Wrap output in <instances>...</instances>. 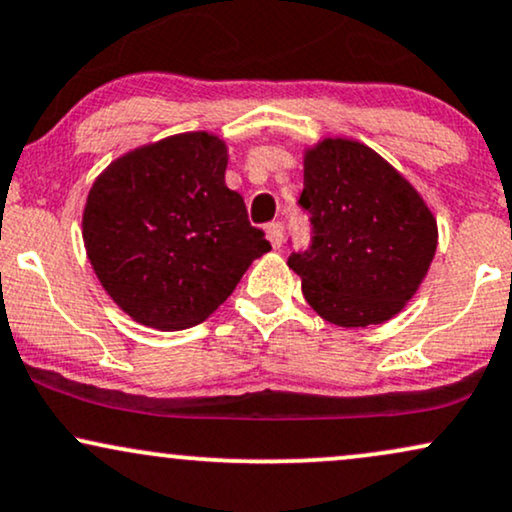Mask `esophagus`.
Segmentation results:
<instances>
[{"mask_svg":"<svg viewBox=\"0 0 512 512\" xmlns=\"http://www.w3.org/2000/svg\"><path fill=\"white\" fill-rule=\"evenodd\" d=\"M267 236H269V243H272V248H281L283 226L279 224V221H274V224L267 226Z\"/></svg>","mask_w":512,"mask_h":512,"instance_id":"obj_1","label":"esophagus"}]
</instances>
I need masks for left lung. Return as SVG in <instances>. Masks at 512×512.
Here are the masks:
<instances>
[{"instance_id":"8db88e82","label":"left lung","mask_w":512,"mask_h":512,"mask_svg":"<svg viewBox=\"0 0 512 512\" xmlns=\"http://www.w3.org/2000/svg\"><path fill=\"white\" fill-rule=\"evenodd\" d=\"M303 195L312 248L288 257L303 295L326 322L384 324L420 291L439 245L424 197L396 166L353 138L303 150Z\"/></svg>"}]
</instances>
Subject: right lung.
Wrapping results in <instances>:
<instances>
[{
    "mask_svg": "<svg viewBox=\"0 0 512 512\" xmlns=\"http://www.w3.org/2000/svg\"><path fill=\"white\" fill-rule=\"evenodd\" d=\"M229 147L176 133L116 157L92 183L83 243L109 298L138 324L195 326L224 303L269 240L226 188Z\"/></svg>",
    "mask_w": 512,
    "mask_h": 512,
    "instance_id": "obj_1",
    "label": "right lung"
}]
</instances>
